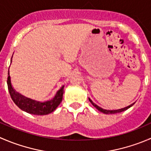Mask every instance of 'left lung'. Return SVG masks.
I'll list each match as a JSON object with an SVG mask.
<instances>
[{
    "mask_svg": "<svg viewBox=\"0 0 151 151\" xmlns=\"http://www.w3.org/2000/svg\"><path fill=\"white\" fill-rule=\"evenodd\" d=\"M88 99H89V101H90V102H91V103L92 105H93V106H94L95 108H96V109L98 110V111H100V112H102V113H103V114H116V113H120V112H122V111H125V110L128 109V108H131V107L133 105H134V103H135V102H134V103L131 104V105H128V106L125 107V108H121V109H118V110H111H111H105V109H103V108H100V107H99V106H98V105H96V104L94 103V102H93V101H92L91 99H90V98H88Z\"/></svg>",
    "mask_w": 151,
    "mask_h": 151,
    "instance_id": "8db88e82",
    "label": "left lung"
}]
</instances>
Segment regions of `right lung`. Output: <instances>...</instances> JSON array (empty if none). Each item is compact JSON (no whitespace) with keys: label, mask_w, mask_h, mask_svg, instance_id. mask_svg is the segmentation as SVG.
Wrapping results in <instances>:
<instances>
[{"label":"right lung","mask_w":151,"mask_h":151,"mask_svg":"<svg viewBox=\"0 0 151 151\" xmlns=\"http://www.w3.org/2000/svg\"><path fill=\"white\" fill-rule=\"evenodd\" d=\"M12 63V59H11ZM7 85H8V90L10 93L12 99L15 103V105L23 111L34 115H46L50 113L53 112L57 107L60 104L63 100V95L64 86L56 93V95L52 99L46 102H38V101L33 100L32 99L23 96L18 92L16 91L12 86L11 79L9 76V68L8 71V78H7Z\"/></svg>","instance_id":"obj_1"}]
</instances>
